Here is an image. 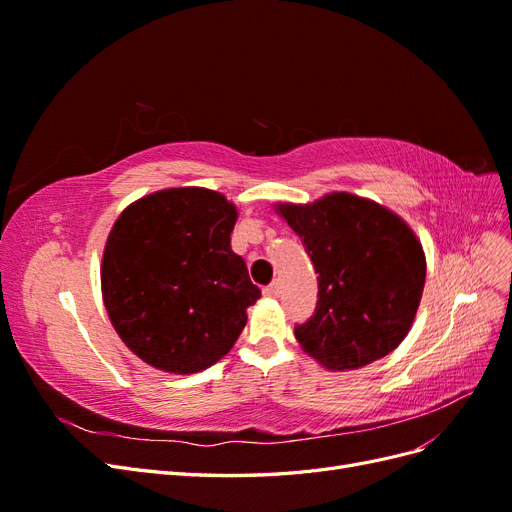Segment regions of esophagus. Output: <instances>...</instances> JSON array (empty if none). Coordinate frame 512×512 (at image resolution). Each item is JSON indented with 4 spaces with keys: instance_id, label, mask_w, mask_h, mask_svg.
<instances>
[{
    "instance_id": "34e87169",
    "label": "esophagus",
    "mask_w": 512,
    "mask_h": 512,
    "mask_svg": "<svg viewBox=\"0 0 512 512\" xmlns=\"http://www.w3.org/2000/svg\"><path fill=\"white\" fill-rule=\"evenodd\" d=\"M262 292H265L267 294V297H277V294H280V282H271L265 290H262Z\"/></svg>"
}]
</instances>
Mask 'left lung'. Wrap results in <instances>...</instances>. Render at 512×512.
I'll use <instances>...</instances> for the list:
<instances>
[{"label":"left lung","instance_id":"obj_1","mask_svg":"<svg viewBox=\"0 0 512 512\" xmlns=\"http://www.w3.org/2000/svg\"><path fill=\"white\" fill-rule=\"evenodd\" d=\"M275 211L301 237L318 273L316 312L294 327L301 348L333 371L359 369L408 335L425 288L421 241L397 213L333 192Z\"/></svg>","mask_w":512,"mask_h":512}]
</instances>
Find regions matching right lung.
<instances>
[{
    "instance_id": "right-lung-1",
    "label": "right lung",
    "mask_w": 512,
    "mask_h": 512,
    "mask_svg": "<svg viewBox=\"0 0 512 512\" xmlns=\"http://www.w3.org/2000/svg\"><path fill=\"white\" fill-rule=\"evenodd\" d=\"M237 207L205 188L138 198L113 224L102 299L121 342L170 374H196L235 346L260 288L230 250Z\"/></svg>"
}]
</instances>
